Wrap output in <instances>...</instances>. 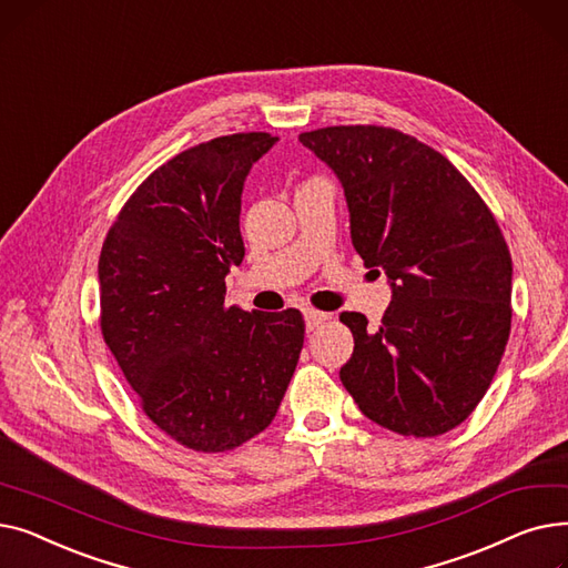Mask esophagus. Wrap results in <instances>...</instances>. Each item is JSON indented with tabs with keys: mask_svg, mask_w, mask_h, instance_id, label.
<instances>
[{
	"mask_svg": "<svg viewBox=\"0 0 568 568\" xmlns=\"http://www.w3.org/2000/svg\"><path fill=\"white\" fill-rule=\"evenodd\" d=\"M304 317H306V329L315 332L322 322L332 320V313H322V311H315V308H306Z\"/></svg>",
	"mask_w": 568,
	"mask_h": 568,
	"instance_id": "1",
	"label": "esophagus"
}]
</instances>
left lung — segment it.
I'll return each mask as SVG.
<instances>
[{"label":"left lung","mask_w":568,"mask_h":568,"mask_svg":"<svg viewBox=\"0 0 568 568\" xmlns=\"http://www.w3.org/2000/svg\"><path fill=\"white\" fill-rule=\"evenodd\" d=\"M329 165L366 266L392 281L379 329L341 313L354 352L341 382L382 428L437 437L486 396L511 334V253L460 170L416 138L373 124L300 135Z\"/></svg>","instance_id":"left-lung-1"}]
</instances>
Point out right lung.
I'll return each instance as SVG.
<instances>
[{
	"mask_svg": "<svg viewBox=\"0 0 568 568\" xmlns=\"http://www.w3.org/2000/svg\"><path fill=\"white\" fill-rule=\"evenodd\" d=\"M276 140L232 133L172 156L101 248L103 341L142 412L193 452H232L272 424L304 347L296 308L225 304V276L244 260V179Z\"/></svg>",
	"mask_w": 568,
	"mask_h": 568,
	"instance_id": "right-lung-1",
	"label": "right lung"
}]
</instances>
